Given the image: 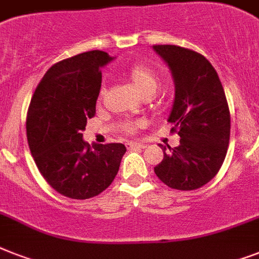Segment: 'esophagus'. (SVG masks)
I'll return each mask as SVG.
<instances>
[{
	"mask_svg": "<svg viewBox=\"0 0 259 259\" xmlns=\"http://www.w3.org/2000/svg\"><path fill=\"white\" fill-rule=\"evenodd\" d=\"M126 146H127L129 149H134V148L144 149V148H145V145H142V144H140V142H127V144H126Z\"/></svg>",
	"mask_w": 259,
	"mask_h": 259,
	"instance_id": "1",
	"label": "esophagus"
}]
</instances>
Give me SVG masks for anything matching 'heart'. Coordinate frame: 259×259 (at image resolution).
Masks as SVG:
<instances>
[{
	"label": "heart",
	"instance_id": "heart-1",
	"mask_svg": "<svg viewBox=\"0 0 259 259\" xmlns=\"http://www.w3.org/2000/svg\"><path fill=\"white\" fill-rule=\"evenodd\" d=\"M123 75L132 82V84L136 87L138 93L146 98L154 95L160 86V75L153 67L146 63H134L123 71ZM103 93H105V89H101L99 99H102ZM137 129L138 123L136 122H123L122 123V130L127 134L136 133Z\"/></svg>",
	"mask_w": 259,
	"mask_h": 259
}]
</instances>
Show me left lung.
<instances>
[{"label": "left lung", "mask_w": 259, "mask_h": 259, "mask_svg": "<svg viewBox=\"0 0 259 259\" xmlns=\"http://www.w3.org/2000/svg\"><path fill=\"white\" fill-rule=\"evenodd\" d=\"M169 66L175 102L168 122L180 136L176 148L161 146L164 158L154 173L169 188L193 191L217 176L230 142V110L212 64L199 52L177 46H154Z\"/></svg>", "instance_id": "left-lung-1"}]
</instances>
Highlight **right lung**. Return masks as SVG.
I'll return each instance as SVG.
<instances>
[{"mask_svg":"<svg viewBox=\"0 0 259 259\" xmlns=\"http://www.w3.org/2000/svg\"><path fill=\"white\" fill-rule=\"evenodd\" d=\"M113 58L89 51L56 63L34 90L26 113V138L41 176L60 195L84 200L99 195L117 176L126 148L83 141L95 115L101 67Z\"/></svg>","mask_w":259,"mask_h":259,"instance_id":"1","label":"right lung"}]
</instances>
